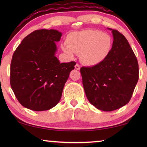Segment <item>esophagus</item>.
Wrapping results in <instances>:
<instances>
[{"label":"esophagus","mask_w":147,"mask_h":147,"mask_svg":"<svg viewBox=\"0 0 147 147\" xmlns=\"http://www.w3.org/2000/svg\"><path fill=\"white\" fill-rule=\"evenodd\" d=\"M75 69L76 70H80V65L76 64L75 65Z\"/></svg>","instance_id":"34e87169"}]
</instances>
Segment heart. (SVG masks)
I'll return each mask as SVG.
<instances>
[{
  "label": "heart",
  "mask_w": 147,
  "mask_h": 147,
  "mask_svg": "<svg viewBox=\"0 0 147 147\" xmlns=\"http://www.w3.org/2000/svg\"><path fill=\"white\" fill-rule=\"evenodd\" d=\"M61 47L70 57L80 53L82 61L92 66L100 63L108 57L112 47V39L101 31L86 30L72 32L68 36L67 41Z\"/></svg>",
  "instance_id": "heart-1"
}]
</instances>
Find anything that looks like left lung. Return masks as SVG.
Returning <instances> with one entry per match:
<instances>
[{
	"mask_svg": "<svg viewBox=\"0 0 147 147\" xmlns=\"http://www.w3.org/2000/svg\"><path fill=\"white\" fill-rule=\"evenodd\" d=\"M111 30L113 41L104 61L80 69L86 95L100 110L111 111L127 104L139 79L137 58L127 39L116 30Z\"/></svg>",
	"mask_w": 147,
	"mask_h": 147,
	"instance_id": "obj_1",
	"label": "left lung"
}]
</instances>
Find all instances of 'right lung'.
<instances>
[{"label":"right lung","instance_id":"obj_1","mask_svg":"<svg viewBox=\"0 0 147 147\" xmlns=\"http://www.w3.org/2000/svg\"><path fill=\"white\" fill-rule=\"evenodd\" d=\"M61 32L38 30L25 37L14 52L10 67V84L24 108L41 111L59 102L65 84L76 63H60L55 42Z\"/></svg>","mask_w":147,"mask_h":147}]
</instances>
